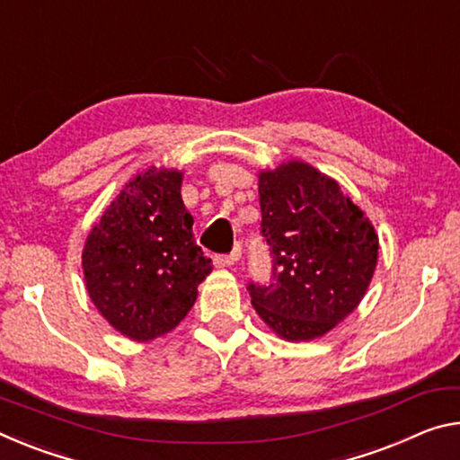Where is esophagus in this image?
<instances>
[{
  "label": "esophagus",
  "instance_id": "34e87169",
  "mask_svg": "<svg viewBox=\"0 0 460 460\" xmlns=\"http://www.w3.org/2000/svg\"><path fill=\"white\" fill-rule=\"evenodd\" d=\"M239 256H242V247H235V250H233L229 256H215V266L217 268H229V266L235 264Z\"/></svg>",
  "mask_w": 460,
  "mask_h": 460
}]
</instances>
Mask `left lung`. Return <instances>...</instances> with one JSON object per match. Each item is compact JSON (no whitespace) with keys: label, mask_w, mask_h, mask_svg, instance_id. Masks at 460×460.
<instances>
[{"label":"left lung","mask_w":460,"mask_h":460,"mask_svg":"<svg viewBox=\"0 0 460 460\" xmlns=\"http://www.w3.org/2000/svg\"><path fill=\"white\" fill-rule=\"evenodd\" d=\"M258 190L274 282L247 287L253 309L282 340L322 338L367 295L376 231L338 181L298 159L258 172Z\"/></svg>","instance_id":"1"}]
</instances>
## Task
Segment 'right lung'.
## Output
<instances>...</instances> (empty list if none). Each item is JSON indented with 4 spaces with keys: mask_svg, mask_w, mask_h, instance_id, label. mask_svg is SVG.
I'll use <instances>...</instances> for the list:
<instances>
[{
    "mask_svg": "<svg viewBox=\"0 0 460 460\" xmlns=\"http://www.w3.org/2000/svg\"><path fill=\"white\" fill-rule=\"evenodd\" d=\"M176 167L138 172L87 233L82 266L100 315L133 341L170 333L213 270L194 242Z\"/></svg>",
    "mask_w": 460,
    "mask_h": 460,
    "instance_id": "obj_1",
    "label": "right lung"
}]
</instances>
